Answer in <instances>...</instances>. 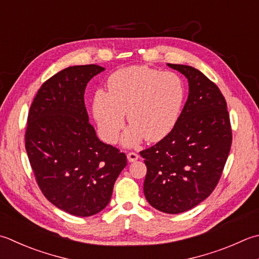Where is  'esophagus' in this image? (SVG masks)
<instances>
[{
    "mask_svg": "<svg viewBox=\"0 0 259 259\" xmlns=\"http://www.w3.org/2000/svg\"><path fill=\"white\" fill-rule=\"evenodd\" d=\"M126 158H128V161H130V163H133V161H136L137 159L139 158V155L134 153V151H131V153H129L128 155H126Z\"/></svg>",
    "mask_w": 259,
    "mask_h": 259,
    "instance_id": "34e87169",
    "label": "esophagus"
}]
</instances>
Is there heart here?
I'll return each instance as SVG.
<instances>
[{"instance_id": "1", "label": "heart", "mask_w": 259, "mask_h": 259, "mask_svg": "<svg viewBox=\"0 0 259 259\" xmlns=\"http://www.w3.org/2000/svg\"><path fill=\"white\" fill-rule=\"evenodd\" d=\"M108 92L98 91L92 112L99 135L106 144H114L129 124L123 144L134 146L140 139L159 141L170 133L185 100V86L179 75L148 66H130L115 70L106 82Z\"/></svg>"}]
</instances>
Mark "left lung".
I'll use <instances>...</instances> for the list:
<instances>
[{"mask_svg":"<svg viewBox=\"0 0 259 259\" xmlns=\"http://www.w3.org/2000/svg\"><path fill=\"white\" fill-rule=\"evenodd\" d=\"M168 66L189 80V98L170 133L140 156L147 166V201L157 210L177 214L201 203L215 189L232 131L219 88L192 66Z\"/></svg>","mask_w":259,"mask_h":259,"instance_id":"8db88e82","label":"left lung"}]
</instances>
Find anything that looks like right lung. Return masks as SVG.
Segmentation results:
<instances>
[{"instance_id": "1", "label": "right lung", "mask_w": 259, "mask_h": 259, "mask_svg": "<svg viewBox=\"0 0 259 259\" xmlns=\"http://www.w3.org/2000/svg\"><path fill=\"white\" fill-rule=\"evenodd\" d=\"M99 65L67 67L46 80L30 106L25 149L38 186L67 213L91 217L110 202L126 156L96 137L84 103Z\"/></svg>"}]
</instances>
